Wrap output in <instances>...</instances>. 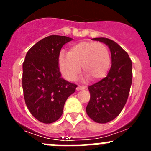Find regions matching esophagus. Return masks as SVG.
Listing matches in <instances>:
<instances>
[{
	"mask_svg": "<svg viewBox=\"0 0 151 151\" xmlns=\"http://www.w3.org/2000/svg\"><path fill=\"white\" fill-rule=\"evenodd\" d=\"M86 88L85 86H82V85H78V87L76 88V90L77 91H79V90H83V89Z\"/></svg>",
	"mask_w": 151,
	"mask_h": 151,
	"instance_id": "34e87169",
	"label": "esophagus"
}]
</instances>
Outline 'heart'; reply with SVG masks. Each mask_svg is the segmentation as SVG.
I'll use <instances>...</instances> for the list:
<instances>
[{"instance_id": "b5f03b06", "label": "heart", "mask_w": 151, "mask_h": 151, "mask_svg": "<svg viewBox=\"0 0 151 151\" xmlns=\"http://www.w3.org/2000/svg\"><path fill=\"white\" fill-rule=\"evenodd\" d=\"M111 57L107 47L100 42L80 41L70 47L67 55L59 57V68L65 78L72 81L82 70L86 78L98 81L107 75Z\"/></svg>"}]
</instances>
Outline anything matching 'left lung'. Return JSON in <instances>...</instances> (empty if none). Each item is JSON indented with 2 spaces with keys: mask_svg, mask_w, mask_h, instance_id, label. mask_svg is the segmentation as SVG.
<instances>
[{
  "mask_svg": "<svg viewBox=\"0 0 151 151\" xmlns=\"http://www.w3.org/2000/svg\"><path fill=\"white\" fill-rule=\"evenodd\" d=\"M93 40L107 45L112 66L106 77L88 87L91 97L86 112L94 122L106 123L118 116L127 101L132 81V63L129 54L113 40Z\"/></svg>",
  "mask_w": 151,
  "mask_h": 151,
  "instance_id": "left-lung-1",
  "label": "left lung"
}]
</instances>
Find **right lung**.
I'll return each mask as SVG.
<instances>
[{"label": "right lung", "instance_id": "add662e5", "mask_svg": "<svg viewBox=\"0 0 151 151\" xmlns=\"http://www.w3.org/2000/svg\"><path fill=\"white\" fill-rule=\"evenodd\" d=\"M73 38L50 35L29 49L22 64L24 98L31 114L43 123L60 118L64 104L77 85L61 77L59 56L62 47Z\"/></svg>", "mask_w": 151, "mask_h": 151}]
</instances>
